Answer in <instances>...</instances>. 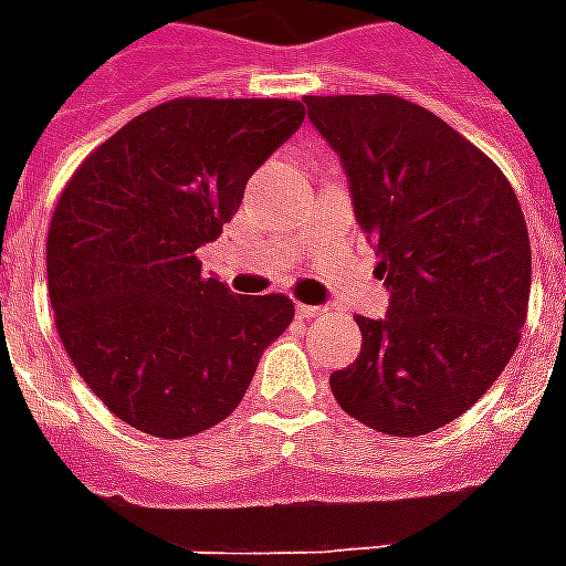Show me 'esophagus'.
<instances>
[{
    "label": "esophagus",
    "instance_id": "34e87169",
    "mask_svg": "<svg viewBox=\"0 0 566 566\" xmlns=\"http://www.w3.org/2000/svg\"><path fill=\"white\" fill-rule=\"evenodd\" d=\"M321 312H324V308H318V306H306V303H296V315H300V318L312 321V318H318Z\"/></svg>",
    "mask_w": 566,
    "mask_h": 566
}]
</instances>
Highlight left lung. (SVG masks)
<instances>
[{"mask_svg": "<svg viewBox=\"0 0 566 566\" xmlns=\"http://www.w3.org/2000/svg\"><path fill=\"white\" fill-rule=\"evenodd\" d=\"M339 154L360 230L391 303L357 315L364 336L331 391L360 424L424 437L463 416L518 348L531 296V239L515 190L482 150L421 105L303 96Z\"/></svg>", "mask_w": 566, "mask_h": 566, "instance_id": "8db88e82", "label": "left lung"}]
</instances>
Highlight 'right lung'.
<instances>
[{
  "instance_id": "add662e5",
  "label": "right lung",
  "mask_w": 566,
  "mask_h": 566,
  "mask_svg": "<svg viewBox=\"0 0 566 566\" xmlns=\"http://www.w3.org/2000/svg\"><path fill=\"white\" fill-rule=\"evenodd\" d=\"M306 117L291 99H172L81 163L48 230V294L66 355L120 421L163 439L242 403L294 321L282 294H233L197 251Z\"/></svg>"
}]
</instances>
